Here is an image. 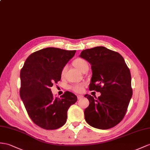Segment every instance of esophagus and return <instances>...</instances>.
<instances>
[{
	"label": "esophagus",
	"instance_id": "obj_1",
	"mask_svg": "<svg viewBox=\"0 0 150 150\" xmlns=\"http://www.w3.org/2000/svg\"><path fill=\"white\" fill-rule=\"evenodd\" d=\"M83 96L82 95H78L77 96V98H78V99H82Z\"/></svg>",
	"mask_w": 150,
	"mask_h": 150
}]
</instances>
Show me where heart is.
Instances as JSON below:
<instances>
[{"instance_id":"heart-1","label":"heart","mask_w":150,"mask_h":150,"mask_svg":"<svg viewBox=\"0 0 150 150\" xmlns=\"http://www.w3.org/2000/svg\"><path fill=\"white\" fill-rule=\"evenodd\" d=\"M74 66L78 69V70L81 71V72H83L85 71V70L86 68H89V64H88L87 61L83 59L82 58H78L76 59L74 61ZM67 70V67L65 66L63 68L62 70H61V76H63L65 71H66ZM83 84L82 83H78V84H75V85L72 86L71 87V89L74 90L75 92H78V93H80V92H82L83 90Z\"/></svg>"}]
</instances>
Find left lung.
Segmentation results:
<instances>
[{
  "instance_id": "1",
  "label": "left lung",
  "mask_w": 150,
  "mask_h": 150,
  "mask_svg": "<svg viewBox=\"0 0 150 150\" xmlns=\"http://www.w3.org/2000/svg\"><path fill=\"white\" fill-rule=\"evenodd\" d=\"M79 57L91 65L89 90L101 93L98 99L84 96L89 101L84 111L86 120L94 128H112L125 116L132 98L129 69L120 54L103 46L83 50Z\"/></svg>"
}]
</instances>
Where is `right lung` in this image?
I'll return each mask as SVG.
<instances>
[{
	"label": "right lung",
	"instance_id": "1",
	"mask_svg": "<svg viewBox=\"0 0 150 150\" xmlns=\"http://www.w3.org/2000/svg\"><path fill=\"white\" fill-rule=\"evenodd\" d=\"M75 52L55 47L42 49L30 54L21 69L20 97L30 118L41 128L53 130L64 125L68 108L77 101L69 91L54 98L50 89L61 80V70Z\"/></svg>",
	"mask_w": 150,
	"mask_h": 150
}]
</instances>
